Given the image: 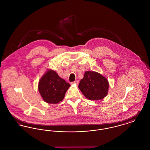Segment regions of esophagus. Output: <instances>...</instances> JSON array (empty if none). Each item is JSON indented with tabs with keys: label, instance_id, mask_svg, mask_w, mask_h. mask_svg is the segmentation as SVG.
Segmentation results:
<instances>
[{
	"label": "esophagus",
	"instance_id": "obj_1",
	"mask_svg": "<svg viewBox=\"0 0 150 150\" xmlns=\"http://www.w3.org/2000/svg\"><path fill=\"white\" fill-rule=\"evenodd\" d=\"M71 84H79V81L78 80H76V81H74V82H71Z\"/></svg>",
	"mask_w": 150,
	"mask_h": 150
}]
</instances>
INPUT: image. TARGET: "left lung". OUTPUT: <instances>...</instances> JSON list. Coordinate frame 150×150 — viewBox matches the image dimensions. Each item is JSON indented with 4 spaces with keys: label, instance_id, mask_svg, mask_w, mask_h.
Listing matches in <instances>:
<instances>
[{
    "label": "left lung",
    "instance_id": "1",
    "mask_svg": "<svg viewBox=\"0 0 150 150\" xmlns=\"http://www.w3.org/2000/svg\"><path fill=\"white\" fill-rule=\"evenodd\" d=\"M79 88L89 100H102L107 96L109 84L107 79L94 71H86Z\"/></svg>",
    "mask_w": 150,
    "mask_h": 150
}]
</instances>
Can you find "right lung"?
<instances>
[{
    "mask_svg": "<svg viewBox=\"0 0 150 150\" xmlns=\"http://www.w3.org/2000/svg\"><path fill=\"white\" fill-rule=\"evenodd\" d=\"M70 86V85L61 78L56 72L49 70L40 79L38 89L45 102L56 104L63 100Z\"/></svg>",
    "mask_w": 150,
    "mask_h": 150,
    "instance_id": "1",
    "label": "right lung"
}]
</instances>
